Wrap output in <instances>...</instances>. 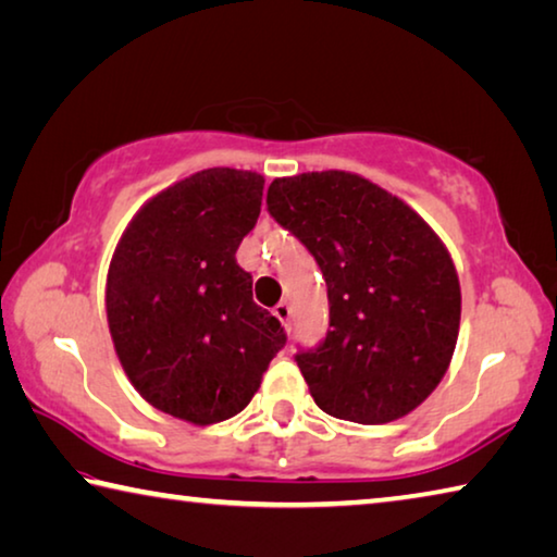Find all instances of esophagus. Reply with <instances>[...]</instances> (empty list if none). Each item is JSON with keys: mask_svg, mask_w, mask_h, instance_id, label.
Instances as JSON below:
<instances>
[{"mask_svg": "<svg viewBox=\"0 0 557 557\" xmlns=\"http://www.w3.org/2000/svg\"><path fill=\"white\" fill-rule=\"evenodd\" d=\"M275 317L280 319L282 324H285V329L289 332V317H292V309H289L287 301H280V305L275 307Z\"/></svg>", "mask_w": 557, "mask_h": 557, "instance_id": "obj_1", "label": "esophagus"}]
</instances>
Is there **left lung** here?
<instances>
[{"mask_svg": "<svg viewBox=\"0 0 557 557\" xmlns=\"http://www.w3.org/2000/svg\"><path fill=\"white\" fill-rule=\"evenodd\" d=\"M268 211L312 252L329 332L295 361L332 418L383 425L412 412L447 373L459 334L455 262L408 203L369 178H275Z\"/></svg>", "mask_w": 557, "mask_h": 557, "instance_id": "obj_1", "label": "left lung"}]
</instances>
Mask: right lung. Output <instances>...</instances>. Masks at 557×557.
<instances>
[{
	"mask_svg": "<svg viewBox=\"0 0 557 557\" xmlns=\"http://www.w3.org/2000/svg\"><path fill=\"white\" fill-rule=\"evenodd\" d=\"M262 186L260 174L228 166L176 182L137 211L110 262L108 326L122 369L149 405L194 425L238 414L287 344L235 260Z\"/></svg>",
	"mask_w": 557,
	"mask_h": 557,
	"instance_id": "obj_1",
	"label": "right lung"
}]
</instances>
